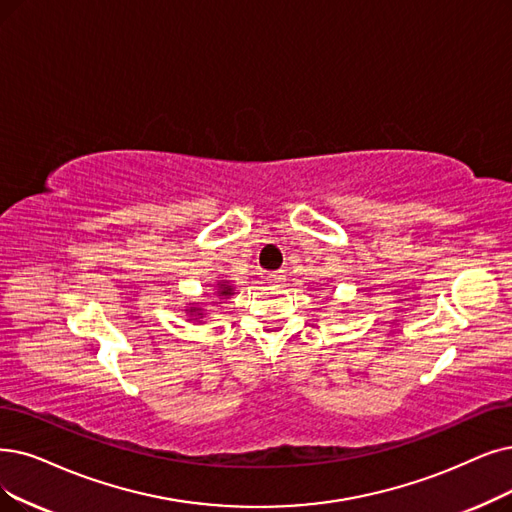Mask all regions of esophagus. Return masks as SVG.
Segmentation results:
<instances>
[{"label": "esophagus", "instance_id": "esophagus-1", "mask_svg": "<svg viewBox=\"0 0 512 512\" xmlns=\"http://www.w3.org/2000/svg\"><path fill=\"white\" fill-rule=\"evenodd\" d=\"M267 279H269V283H275V285H277V283H281V281L285 279V275H283V271H275V273H269Z\"/></svg>", "mask_w": 512, "mask_h": 512}]
</instances>
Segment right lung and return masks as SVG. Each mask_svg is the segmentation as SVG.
<instances>
[{
    "instance_id": "obj_1",
    "label": "right lung",
    "mask_w": 512,
    "mask_h": 512,
    "mask_svg": "<svg viewBox=\"0 0 512 512\" xmlns=\"http://www.w3.org/2000/svg\"><path fill=\"white\" fill-rule=\"evenodd\" d=\"M218 288H220V290H218V296L227 298V296L233 294V288L229 285V281H220ZM187 311H189V315H193L195 319H201V317H203V311L199 309V306H191V309H187Z\"/></svg>"
}]
</instances>
